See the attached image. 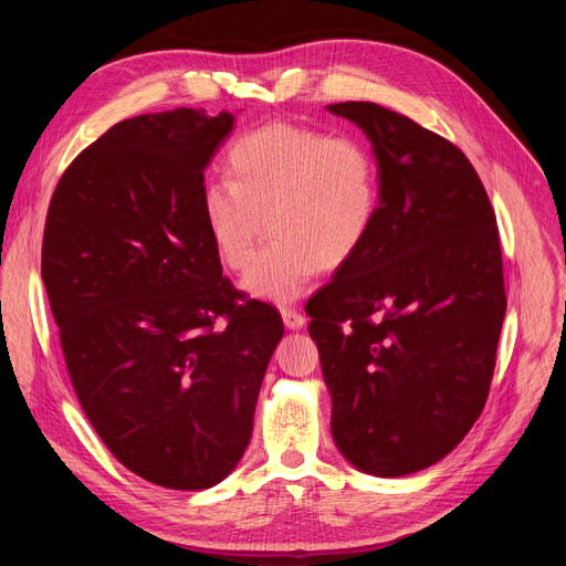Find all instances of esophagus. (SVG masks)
Here are the masks:
<instances>
[{"instance_id": "esophagus-1", "label": "esophagus", "mask_w": 566, "mask_h": 566, "mask_svg": "<svg viewBox=\"0 0 566 566\" xmlns=\"http://www.w3.org/2000/svg\"><path fill=\"white\" fill-rule=\"evenodd\" d=\"M281 316H283V323H285L287 331H300L306 325V318L297 310H290V306L281 312Z\"/></svg>"}]
</instances>
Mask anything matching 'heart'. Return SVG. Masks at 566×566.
Listing matches in <instances>:
<instances>
[{
    "mask_svg": "<svg viewBox=\"0 0 566 566\" xmlns=\"http://www.w3.org/2000/svg\"><path fill=\"white\" fill-rule=\"evenodd\" d=\"M229 179L202 191V217L221 262L245 271L265 234L270 248L243 281L256 300L295 302L316 269L345 266L364 248L380 205L378 167L352 136L269 123L229 150Z\"/></svg>",
    "mask_w": 566,
    "mask_h": 566,
    "instance_id": "b5f03b06",
    "label": "heart"
}]
</instances>
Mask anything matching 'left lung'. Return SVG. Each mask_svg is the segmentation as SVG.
<instances>
[{
    "mask_svg": "<svg viewBox=\"0 0 566 566\" xmlns=\"http://www.w3.org/2000/svg\"><path fill=\"white\" fill-rule=\"evenodd\" d=\"M361 129L380 205L364 248L306 304L335 447L403 476L449 455L482 413L505 316L495 214L465 153L368 101L328 106Z\"/></svg>",
    "mask_w": 566,
    "mask_h": 566,
    "instance_id": "8db88e82",
    "label": "left lung"
}]
</instances>
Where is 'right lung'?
<instances>
[{"instance_id": "1", "label": "right lung", "mask_w": 566, "mask_h": 566, "mask_svg": "<svg viewBox=\"0 0 566 566\" xmlns=\"http://www.w3.org/2000/svg\"><path fill=\"white\" fill-rule=\"evenodd\" d=\"M233 123L193 108L117 123L63 172L42 241L82 410L127 470L177 491L210 489L243 458L283 337L271 304L221 276L202 217Z\"/></svg>"}]
</instances>
